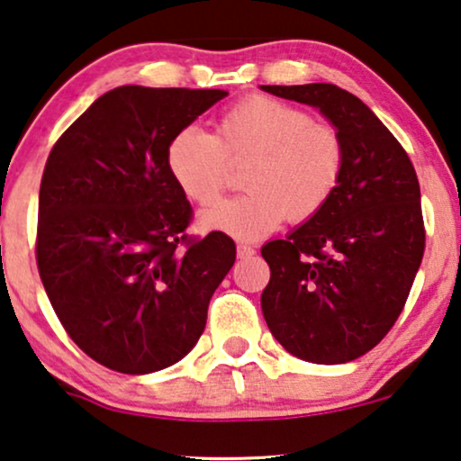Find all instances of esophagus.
I'll use <instances>...</instances> for the list:
<instances>
[{
    "label": "esophagus",
    "mask_w": 461,
    "mask_h": 461,
    "mask_svg": "<svg viewBox=\"0 0 461 461\" xmlns=\"http://www.w3.org/2000/svg\"><path fill=\"white\" fill-rule=\"evenodd\" d=\"M254 254H257V249L252 246H246V243H240V246H237V257L240 258H249L254 257Z\"/></svg>",
    "instance_id": "1"
}]
</instances>
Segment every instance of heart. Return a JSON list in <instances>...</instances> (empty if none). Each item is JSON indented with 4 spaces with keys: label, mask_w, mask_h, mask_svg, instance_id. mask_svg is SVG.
Listing matches in <instances>:
<instances>
[{
    "label": "heart",
    "mask_w": 461,
    "mask_h": 461,
    "mask_svg": "<svg viewBox=\"0 0 461 461\" xmlns=\"http://www.w3.org/2000/svg\"><path fill=\"white\" fill-rule=\"evenodd\" d=\"M252 160L243 175L248 194L204 212L198 224L235 240H258L284 220L316 218L335 196L346 167L339 132L308 111L249 95L220 117L215 136L192 126L170 136L164 162L187 201L209 207L221 196L229 162Z\"/></svg>",
    "instance_id": "heart-1"
}]
</instances>
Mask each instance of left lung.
Wrapping results in <instances>:
<instances>
[{"label":"left lung","instance_id":"obj_1","mask_svg":"<svg viewBox=\"0 0 461 461\" xmlns=\"http://www.w3.org/2000/svg\"><path fill=\"white\" fill-rule=\"evenodd\" d=\"M260 89L314 106L346 147L342 184L327 207L260 249L271 269L260 294L267 327L299 359L352 361L395 325L421 265L417 173L387 126L338 85Z\"/></svg>","mask_w":461,"mask_h":461}]
</instances>
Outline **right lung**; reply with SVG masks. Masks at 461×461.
<instances>
[{
	"instance_id": "add662e5",
	"label": "right lung",
	"mask_w": 461,
	"mask_h": 461,
	"mask_svg": "<svg viewBox=\"0 0 461 461\" xmlns=\"http://www.w3.org/2000/svg\"><path fill=\"white\" fill-rule=\"evenodd\" d=\"M224 89L115 87L59 136L38 203L40 280L74 344L122 374L194 348L209 299L235 263L224 232L185 235L192 207L170 179V136Z\"/></svg>"
}]
</instances>
